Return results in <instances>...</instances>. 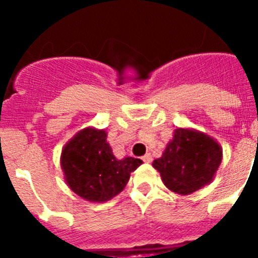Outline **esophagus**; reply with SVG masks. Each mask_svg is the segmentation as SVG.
Wrapping results in <instances>:
<instances>
[{
	"label": "esophagus",
	"mask_w": 258,
	"mask_h": 258,
	"mask_svg": "<svg viewBox=\"0 0 258 258\" xmlns=\"http://www.w3.org/2000/svg\"><path fill=\"white\" fill-rule=\"evenodd\" d=\"M142 161L146 163L152 162V156H151V153H146L145 156H142Z\"/></svg>",
	"instance_id": "obj_1"
}]
</instances>
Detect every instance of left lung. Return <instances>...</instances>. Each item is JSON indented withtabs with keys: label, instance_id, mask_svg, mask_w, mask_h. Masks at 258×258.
Here are the masks:
<instances>
[{
	"label": "left lung",
	"instance_id": "1",
	"mask_svg": "<svg viewBox=\"0 0 258 258\" xmlns=\"http://www.w3.org/2000/svg\"><path fill=\"white\" fill-rule=\"evenodd\" d=\"M222 160L220 145L194 130H175L162 157L153 161L163 183L171 191L189 195L212 181Z\"/></svg>",
	"mask_w": 258,
	"mask_h": 258
}]
</instances>
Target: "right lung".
<instances>
[{
	"instance_id": "right-lung-1",
	"label": "right lung",
	"mask_w": 258,
	"mask_h": 258,
	"mask_svg": "<svg viewBox=\"0 0 258 258\" xmlns=\"http://www.w3.org/2000/svg\"><path fill=\"white\" fill-rule=\"evenodd\" d=\"M103 130L85 128L64 146L61 166L70 188L91 202L108 201L124 188L142 163L140 158L117 160Z\"/></svg>"
}]
</instances>
